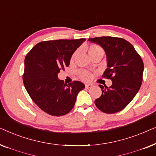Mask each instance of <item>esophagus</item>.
Returning a JSON list of instances; mask_svg holds the SVG:
<instances>
[{"label":"esophagus","instance_id":"34e87169","mask_svg":"<svg viewBox=\"0 0 156 156\" xmlns=\"http://www.w3.org/2000/svg\"><path fill=\"white\" fill-rule=\"evenodd\" d=\"M92 87V84H85V88L89 89Z\"/></svg>","mask_w":156,"mask_h":156}]
</instances>
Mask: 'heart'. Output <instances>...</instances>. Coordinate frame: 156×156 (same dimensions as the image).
<instances>
[{
  "label": "heart",
  "mask_w": 156,
  "mask_h": 156,
  "mask_svg": "<svg viewBox=\"0 0 156 156\" xmlns=\"http://www.w3.org/2000/svg\"><path fill=\"white\" fill-rule=\"evenodd\" d=\"M88 53L90 57H94L96 55H102L103 56L104 54V51L103 49H102L101 47L98 45V44H91L89 45L88 48ZM76 56H77V51H75L73 54H72L71 57V62H74L76 58ZM79 76L81 80L83 81H85V82H89V81L91 80V77H92V75H91V72H89L87 70H81V71L79 72Z\"/></svg>",
  "instance_id": "b5f03b06"
}]
</instances>
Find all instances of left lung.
Wrapping results in <instances>:
<instances>
[{
	"label": "left lung",
	"instance_id": "left-lung-1",
	"mask_svg": "<svg viewBox=\"0 0 156 156\" xmlns=\"http://www.w3.org/2000/svg\"><path fill=\"white\" fill-rule=\"evenodd\" d=\"M104 49L108 68L102 77L112 80V85L101 89V97L94 101L102 112L114 114L123 110L132 101L140 89L144 65L133 46L123 38L104 36L89 38Z\"/></svg>",
	"mask_w": 156,
	"mask_h": 156
}]
</instances>
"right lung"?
Instances as JSON below:
<instances>
[{"label":"right lung","instance_id":"obj_1","mask_svg":"<svg viewBox=\"0 0 156 156\" xmlns=\"http://www.w3.org/2000/svg\"><path fill=\"white\" fill-rule=\"evenodd\" d=\"M85 40H57L37 43L25 58L23 84L32 100L47 114L60 116L75 104L79 91L84 89L80 81L67 84L57 78L61 70L69 67L72 55Z\"/></svg>","mask_w":156,"mask_h":156}]
</instances>
